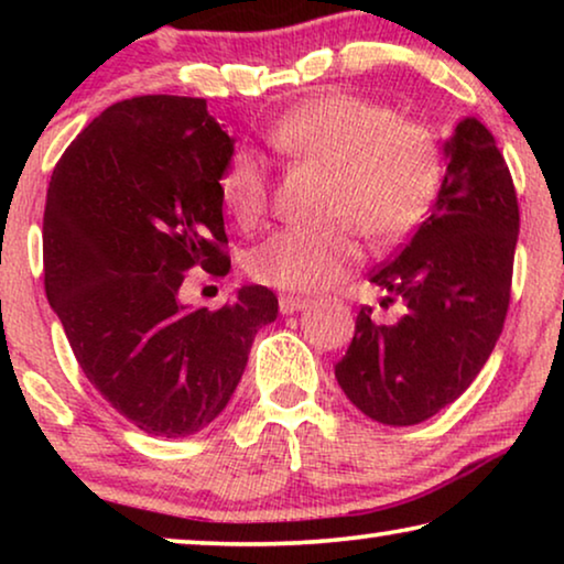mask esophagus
Wrapping results in <instances>:
<instances>
[{
    "mask_svg": "<svg viewBox=\"0 0 564 564\" xmlns=\"http://www.w3.org/2000/svg\"><path fill=\"white\" fill-rule=\"evenodd\" d=\"M305 305H307V300H303V297H290V295L280 297V313L282 315H292V313L303 311Z\"/></svg>",
    "mask_w": 564,
    "mask_h": 564,
    "instance_id": "1",
    "label": "esophagus"
}]
</instances>
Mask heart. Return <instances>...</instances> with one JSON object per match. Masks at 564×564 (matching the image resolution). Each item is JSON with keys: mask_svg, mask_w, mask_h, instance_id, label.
Masks as SVG:
<instances>
[{"mask_svg": "<svg viewBox=\"0 0 564 564\" xmlns=\"http://www.w3.org/2000/svg\"><path fill=\"white\" fill-rule=\"evenodd\" d=\"M282 156L330 174L328 228H284L249 257L253 280L282 292L334 288L361 261L359 228L369 241L395 243L426 220L442 184V153L421 122L346 91H323L269 128ZM269 176L253 151H238L220 176V199L243 228L267 213Z\"/></svg>", "mask_w": 564, "mask_h": 564, "instance_id": "1", "label": "heart"}]
</instances>
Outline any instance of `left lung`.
I'll use <instances>...</instances> for the list:
<instances>
[{
  "mask_svg": "<svg viewBox=\"0 0 564 564\" xmlns=\"http://www.w3.org/2000/svg\"><path fill=\"white\" fill-rule=\"evenodd\" d=\"M446 174L431 215L369 282L403 300L395 323L372 307L336 365V380L361 413L384 426H415L454 403L480 372L503 330L511 300L519 203L496 138L477 118L444 141Z\"/></svg>",
  "mask_w": 564,
  "mask_h": 564,
  "instance_id": "1",
  "label": "left lung"
}]
</instances>
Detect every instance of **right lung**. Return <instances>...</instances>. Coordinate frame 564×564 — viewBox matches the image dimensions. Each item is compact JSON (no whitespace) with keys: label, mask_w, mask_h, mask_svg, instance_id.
Masks as SVG:
<instances>
[{"label":"right lung","mask_w":564,"mask_h":564,"mask_svg":"<svg viewBox=\"0 0 564 564\" xmlns=\"http://www.w3.org/2000/svg\"><path fill=\"white\" fill-rule=\"evenodd\" d=\"M234 143L205 99H122L76 135L48 184L45 295L87 380L151 436L210 426L280 307L261 284L215 313L180 300L187 269H230L220 176Z\"/></svg>","instance_id":"right-lung-1"}]
</instances>
